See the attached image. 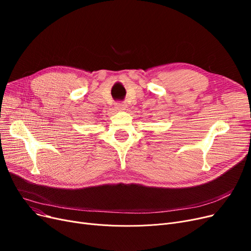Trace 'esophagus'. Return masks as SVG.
<instances>
[{
  "instance_id": "esophagus-1",
  "label": "esophagus",
  "mask_w": 251,
  "mask_h": 251,
  "mask_svg": "<svg viewBox=\"0 0 251 251\" xmlns=\"http://www.w3.org/2000/svg\"><path fill=\"white\" fill-rule=\"evenodd\" d=\"M115 105H116V109H117V110H120V111L125 110V108H126V103H125V102H122V101L116 102Z\"/></svg>"
}]
</instances>
